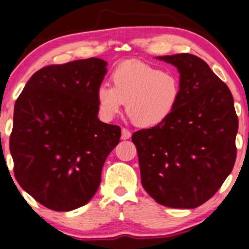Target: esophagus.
I'll return each instance as SVG.
<instances>
[{"instance_id":"34e87169","label":"esophagus","mask_w":249,"mask_h":249,"mask_svg":"<svg viewBox=\"0 0 249 249\" xmlns=\"http://www.w3.org/2000/svg\"><path fill=\"white\" fill-rule=\"evenodd\" d=\"M121 138H122V140H127V139H130V138H131V132L128 131V130H126V128L123 127V128H122V135H121Z\"/></svg>"}]
</instances>
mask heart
<instances>
[{"label": "heart", "mask_w": 249, "mask_h": 249, "mask_svg": "<svg viewBox=\"0 0 249 249\" xmlns=\"http://www.w3.org/2000/svg\"><path fill=\"white\" fill-rule=\"evenodd\" d=\"M110 80L112 87L101 85L95 93L99 115L105 121L117 116L126 102V115L134 125L154 127L169 118L180 99L177 75L142 62L121 63Z\"/></svg>", "instance_id": "obj_1"}]
</instances>
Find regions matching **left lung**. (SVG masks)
Here are the masks:
<instances>
[{
    "label": "left lung",
    "mask_w": 249,
    "mask_h": 249,
    "mask_svg": "<svg viewBox=\"0 0 249 249\" xmlns=\"http://www.w3.org/2000/svg\"><path fill=\"white\" fill-rule=\"evenodd\" d=\"M180 74V99L160 125L134 132L141 182L162 206L193 209L208 201L233 169L238 117L229 87L192 54L157 57Z\"/></svg>",
    "instance_id": "1"
}]
</instances>
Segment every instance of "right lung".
Segmentation results:
<instances>
[{
    "mask_svg": "<svg viewBox=\"0 0 249 249\" xmlns=\"http://www.w3.org/2000/svg\"><path fill=\"white\" fill-rule=\"evenodd\" d=\"M107 62L87 58L36 71L15 103L10 153L18 184L37 202L70 212L96 193L121 127L97 117Z\"/></svg>",
    "mask_w": 249,
    "mask_h": 249,
    "instance_id": "obj_1",
    "label": "right lung"
}]
</instances>
